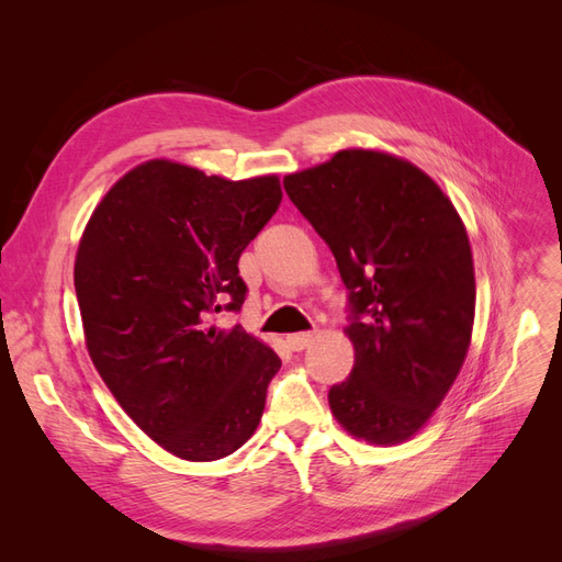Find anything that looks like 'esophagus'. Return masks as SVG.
I'll use <instances>...</instances> for the list:
<instances>
[{
	"label": "esophagus",
	"instance_id": "obj_1",
	"mask_svg": "<svg viewBox=\"0 0 562 562\" xmlns=\"http://www.w3.org/2000/svg\"><path fill=\"white\" fill-rule=\"evenodd\" d=\"M312 339H314L312 333H295V335L285 337V345L291 347L293 351H302V349H307L312 345Z\"/></svg>",
	"mask_w": 562,
	"mask_h": 562
}]
</instances>
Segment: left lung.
<instances>
[{
    "label": "left lung",
    "instance_id": "8db88e82",
    "mask_svg": "<svg viewBox=\"0 0 562 562\" xmlns=\"http://www.w3.org/2000/svg\"><path fill=\"white\" fill-rule=\"evenodd\" d=\"M283 190L349 291L356 361L330 386V411L351 436L401 443L446 398L471 342L475 279L462 220L417 166L370 149L285 176Z\"/></svg>",
    "mask_w": 562,
    "mask_h": 562
}]
</instances>
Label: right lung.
I'll return each mask as SVG.
<instances>
[{
  "mask_svg": "<svg viewBox=\"0 0 562 562\" xmlns=\"http://www.w3.org/2000/svg\"><path fill=\"white\" fill-rule=\"evenodd\" d=\"M277 176L232 182L166 159L119 180L75 262L91 361L119 405L190 462L239 450L258 429L281 359L241 326L239 258L281 203Z\"/></svg>",
  "mask_w": 562,
  "mask_h": 562,
  "instance_id": "1",
  "label": "right lung"
}]
</instances>
